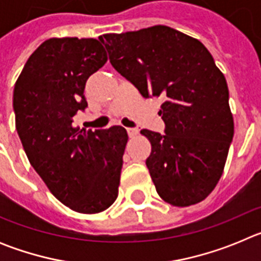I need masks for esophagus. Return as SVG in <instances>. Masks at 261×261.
Instances as JSON below:
<instances>
[{
	"mask_svg": "<svg viewBox=\"0 0 261 261\" xmlns=\"http://www.w3.org/2000/svg\"><path fill=\"white\" fill-rule=\"evenodd\" d=\"M126 132H128V136L130 138L135 137V136L138 135V129L137 128H128L126 129Z\"/></svg>",
	"mask_w": 261,
	"mask_h": 261,
	"instance_id": "1",
	"label": "esophagus"
}]
</instances>
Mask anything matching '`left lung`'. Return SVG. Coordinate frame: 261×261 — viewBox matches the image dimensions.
Wrapping results in <instances>:
<instances>
[{"mask_svg":"<svg viewBox=\"0 0 261 261\" xmlns=\"http://www.w3.org/2000/svg\"><path fill=\"white\" fill-rule=\"evenodd\" d=\"M111 65L144 98L162 96L165 135L142 129L158 195L174 206L197 204L214 190L234 136L225 75L201 41L167 26L99 36Z\"/></svg>","mask_w":261,"mask_h":261,"instance_id":"8db88e82","label":"left lung"}]
</instances>
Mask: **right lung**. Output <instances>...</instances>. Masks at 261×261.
Listing matches in <instances>:
<instances>
[{"instance_id": "obj_1", "label": "right lung", "mask_w": 261, "mask_h": 261, "mask_svg": "<svg viewBox=\"0 0 261 261\" xmlns=\"http://www.w3.org/2000/svg\"><path fill=\"white\" fill-rule=\"evenodd\" d=\"M106 61L96 39H48L14 86L15 128L30 163L52 195L78 213L106 211L119 195L126 130L73 125L87 107L86 81Z\"/></svg>"}]
</instances>
